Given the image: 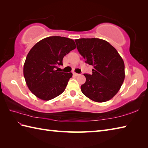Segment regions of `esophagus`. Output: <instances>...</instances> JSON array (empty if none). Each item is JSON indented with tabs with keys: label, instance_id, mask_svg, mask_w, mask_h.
Masks as SVG:
<instances>
[{
	"label": "esophagus",
	"instance_id": "34e87169",
	"mask_svg": "<svg viewBox=\"0 0 148 148\" xmlns=\"http://www.w3.org/2000/svg\"><path fill=\"white\" fill-rule=\"evenodd\" d=\"M73 75H75V76H76V77H78V76H79V75H80V74L77 73H73Z\"/></svg>",
	"mask_w": 148,
	"mask_h": 148
}]
</instances>
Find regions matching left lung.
I'll list each match as a JSON object with an SVG mask.
<instances>
[{"label": "left lung", "mask_w": 148, "mask_h": 148, "mask_svg": "<svg viewBox=\"0 0 148 148\" xmlns=\"http://www.w3.org/2000/svg\"><path fill=\"white\" fill-rule=\"evenodd\" d=\"M85 63L92 65V74H84L86 82L81 85L85 96L97 103L110 100L120 89L125 79L123 59L109 42L100 38L75 40Z\"/></svg>", "instance_id": "8db88e82"}]
</instances>
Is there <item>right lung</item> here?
Masks as SVG:
<instances>
[{"mask_svg":"<svg viewBox=\"0 0 148 148\" xmlns=\"http://www.w3.org/2000/svg\"><path fill=\"white\" fill-rule=\"evenodd\" d=\"M76 48L71 38L59 36L38 42L26 58L23 75L28 88L36 97L49 101L64 91L71 73L58 71L64 56Z\"/></svg>","mask_w":148,"mask_h":148,"instance_id":"1","label":"right lung"}]
</instances>
